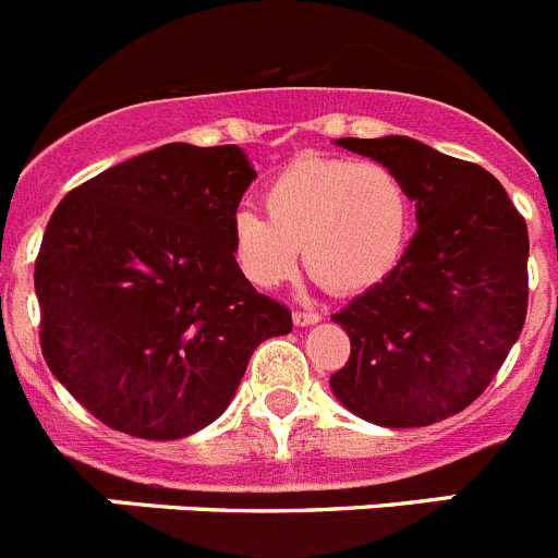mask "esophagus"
<instances>
[{"mask_svg": "<svg viewBox=\"0 0 558 558\" xmlns=\"http://www.w3.org/2000/svg\"><path fill=\"white\" fill-rule=\"evenodd\" d=\"M291 319H294L296 327H311V325H316V322H322V316L314 314V311H294V316H291Z\"/></svg>", "mask_w": 558, "mask_h": 558, "instance_id": "esophagus-1", "label": "esophagus"}]
</instances>
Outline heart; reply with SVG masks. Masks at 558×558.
<instances>
[{"label":"heart","mask_w":558,"mask_h":558,"mask_svg":"<svg viewBox=\"0 0 558 558\" xmlns=\"http://www.w3.org/2000/svg\"><path fill=\"white\" fill-rule=\"evenodd\" d=\"M264 215L239 211L231 247L250 283L278 289L296 275L300 247L311 272L338 294L383 283L410 239L402 179L368 159H296L264 190Z\"/></svg>","instance_id":"1"}]
</instances>
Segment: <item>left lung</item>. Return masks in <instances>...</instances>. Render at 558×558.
Wrapping results in <instances>:
<instances>
[{
  "instance_id": "left-lung-1",
  "label": "left lung",
  "mask_w": 558,
  "mask_h": 558,
  "mask_svg": "<svg viewBox=\"0 0 558 558\" xmlns=\"http://www.w3.org/2000/svg\"><path fill=\"white\" fill-rule=\"evenodd\" d=\"M402 179L415 233L402 262L332 322L352 341L332 397L390 429L429 426L482 393L518 341L529 303V231L478 165L402 134L341 137Z\"/></svg>"
}]
</instances>
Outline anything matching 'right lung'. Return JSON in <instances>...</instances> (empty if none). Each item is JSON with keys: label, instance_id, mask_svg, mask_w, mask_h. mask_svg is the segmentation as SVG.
I'll return each mask as SVG.
<instances>
[{"label": "right lung", "instance_id": "1", "mask_svg": "<svg viewBox=\"0 0 558 558\" xmlns=\"http://www.w3.org/2000/svg\"><path fill=\"white\" fill-rule=\"evenodd\" d=\"M255 170L239 145L168 143L62 197L35 262L51 374L101 424L179 440L226 413L291 314L239 269L231 220Z\"/></svg>", "mask_w": 558, "mask_h": 558}]
</instances>
